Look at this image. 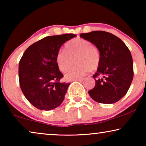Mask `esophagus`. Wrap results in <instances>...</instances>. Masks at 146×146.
<instances>
[{
    "label": "esophagus",
    "mask_w": 146,
    "mask_h": 146,
    "mask_svg": "<svg viewBox=\"0 0 146 146\" xmlns=\"http://www.w3.org/2000/svg\"><path fill=\"white\" fill-rule=\"evenodd\" d=\"M83 78H78V79H76V80H74L73 81H78V82H82L83 81Z\"/></svg>",
    "instance_id": "1"
}]
</instances>
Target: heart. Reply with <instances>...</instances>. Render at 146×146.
Here are the masks:
<instances>
[{
    "label": "heart",
    "mask_w": 146,
    "mask_h": 146,
    "mask_svg": "<svg viewBox=\"0 0 146 146\" xmlns=\"http://www.w3.org/2000/svg\"><path fill=\"white\" fill-rule=\"evenodd\" d=\"M75 60L76 64L66 74L67 80L81 78L91 70L98 68L100 62V54L97 48L87 40L77 38L69 41L65 46V50L57 53L56 61L62 72H65L72 66Z\"/></svg>",
    "instance_id": "b5f03b06"
}]
</instances>
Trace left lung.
I'll return each mask as SVG.
<instances>
[{"label": "left lung", "instance_id": "8db88e82", "mask_svg": "<svg viewBox=\"0 0 146 146\" xmlns=\"http://www.w3.org/2000/svg\"><path fill=\"white\" fill-rule=\"evenodd\" d=\"M94 44L100 54V62L93 76L96 84L88 91L94 100L102 104L117 102L126 94L133 77L130 51L120 38L105 31L80 34Z\"/></svg>", "mask_w": 146, "mask_h": 146}]
</instances>
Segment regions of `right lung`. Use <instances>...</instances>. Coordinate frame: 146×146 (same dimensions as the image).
Here are the masks:
<instances>
[{
    "mask_svg": "<svg viewBox=\"0 0 146 146\" xmlns=\"http://www.w3.org/2000/svg\"><path fill=\"white\" fill-rule=\"evenodd\" d=\"M74 34L46 36L30 46L19 66L22 92L30 103L40 110H51L62 102L70 83L60 82L64 76L56 57L60 48L76 36Z\"/></svg>",
    "mask_w": 146,
    "mask_h": 146,
    "instance_id": "1",
    "label": "right lung"
}]
</instances>
